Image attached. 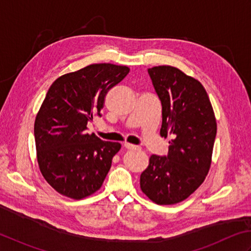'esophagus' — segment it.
Wrapping results in <instances>:
<instances>
[{
	"label": "esophagus",
	"mask_w": 251,
	"mask_h": 251,
	"mask_svg": "<svg viewBox=\"0 0 251 251\" xmlns=\"http://www.w3.org/2000/svg\"><path fill=\"white\" fill-rule=\"evenodd\" d=\"M125 147L126 148V150H129V151H139V150H141L140 146H136V145H133V144H129V143H126Z\"/></svg>",
	"instance_id": "obj_1"
}]
</instances>
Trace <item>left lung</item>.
I'll return each instance as SVG.
<instances>
[{"label": "left lung", "mask_w": 251, "mask_h": 251, "mask_svg": "<svg viewBox=\"0 0 251 251\" xmlns=\"http://www.w3.org/2000/svg\"><path fill=\"white\" fill-rule=\"evenodd\" d=\"M162 109L160 135L170 133L168 154L151 155L141 175V190L158 204L186 199L203 182L211 163L217 122L206 90L171 66L148 68Z\"/></svg>", "instance_id": "obj_1"}]
</instances>
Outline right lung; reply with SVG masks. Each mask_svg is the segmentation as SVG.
I'll list each match as a JSON object with an SVG mask.
<instances>
[{
  "instance_id": "obj_1",
  "label": "right lung",
  "mask_w": 251,
  "mask_h": 251,
  "mask_svg": "<svg viewBox=\"0 0 251 251\" xmlns=\"http://www.w3.org/2000/svg\"><path fill=\"white\" fill-rule=\"evenodd\" d=\"M129 71L94 64L59 76L49 89L35 118L34 140L41 173L61 195L81 199L103 184L121 145L89 134L86 126L101 116L107 92Z\"/></svg>"
}]
</instances>
